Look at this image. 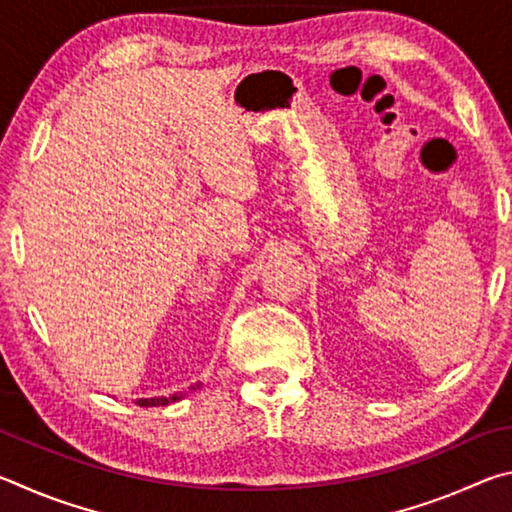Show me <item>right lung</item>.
I'll list each match as a JSON object with an SVG mask.
<instances>
[{
  "mask_svg": "<svg viewBox=\"0 0 512 512\" xmlns=\"http://www.w3.org/2000/svg\"><path fill=\"white\" fill-rule=\"evenodd\" d=\"M180 397H183V393L171 395V397H144V400H137L135 404H140V406H167L171 402H178Z\"/></svg>",
  "mask_w": 512,
  "mask_h": 512,
  "instance_id": "add662e5",
  "label": "right lung"
}]
</instances>
